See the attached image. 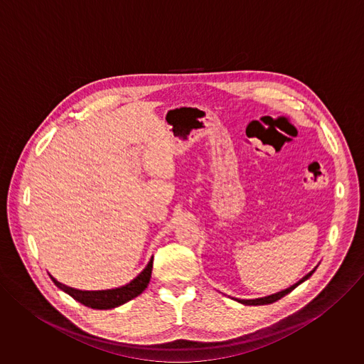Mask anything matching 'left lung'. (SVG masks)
<instances>
[{
    "label": "left lung",
    "mask_w": 364,
    "mask_h": 364,
    "mask_svg": "<svg viewBox=\"0 0 364 364\" xmlns=\"http://www.w3.org/2000/svg\"><path fill=\"white\" fill-rule=\"evenodd\" d=\"M314 271H316V269H313L309 274H306L302 279H299L296 284H294L292 287H289V288H287V289H284V291H281V292H277V294H272V295H268V296H264V298H256V299H236V301L240 302V304H245V305H265V304H272V302L281 299L282 296H285L287 294H289L292 289H295V288H296L299 284H302L305 279H308L311 275L314 274Z\"/></svg>",
    "instance_id": "left-lung-1"
}]
</instances>
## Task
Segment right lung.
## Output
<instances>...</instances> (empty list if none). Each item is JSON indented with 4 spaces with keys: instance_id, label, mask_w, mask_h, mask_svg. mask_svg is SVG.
<instances>
[{
    "instance_id": "1",
    "label": "right lung",
    "mask_w": 364,
    "mask_h": 364,
    "mask_svg": "<svg viewBox=\"0 0 364 364\" xmlns=\"http://www.w3.org/2000/svg\"><path fill=\"white\" fill-rule=\"evenodd\" d=\"M151 272H152V259L148 262L145 269L129 284H127L121 288L105 289V291H80V289H75V288L60 284L51 275H50V278L55 282V285L58 288H60L62 291L69 294L72 298H75L80 304H83L89 308H93V309H111V308L119 306V305L134 299L139 294H142V291L149 284Z\"/></svg>"
}]
</instances>
